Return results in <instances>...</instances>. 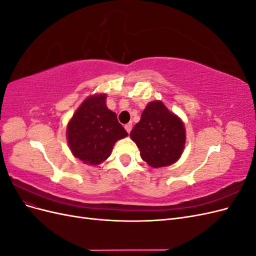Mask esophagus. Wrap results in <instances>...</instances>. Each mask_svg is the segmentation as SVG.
<instances>
[{
    "mask_svg": "<svg viewBox=\"0 0 256 256\" xmlns=\"http://www.w3.org/2000/svg\"><path fill=\"white\" fill-rule=\"evenodd\" d=\"M125 129H126V131H127L128 134H130L131 129H132V122H128V124H126V125H125Z\"/></svg>",
    "mask_w": 256,
    "mask_h": 256,
    "instance_id": "obj_1",
    "label": "esophagus"
}]
</instances>
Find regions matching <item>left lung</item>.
Wrapping results in <instances>:
<instances>
[{
	"label": "left lung",
	"instance_id": "8db88e82",
	"mask_svg": "<svg viewBox=\"0 0 256 256\" xmlns=\"http://www.w3.org/2000/svg\"><path fill=\"white\" fill-rule=\"evenodd\" d=\"M130 136L142 159L152 168L173 164L180 159L186 141L182 122L161 102L147 104Z\"/></svg>",
	"mask_w": 256,
	"mask_h": 256
}]
</instances>
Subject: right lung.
<instances>
[{
    "instance_id": "add662e5",
    "label": "right lung",
    "mask_w": 256,
    "mask_h": 256,
    "mask_svg": "<svg viewBox=\"0 0 256 256\" xmlns=\"http://www.w3.org/2000/svg\"><path fill=\"white\" fill-rule=\"evenodd\" d=\"M104 95L85 99L67 127V138L74 156L85 164L96 166L111 154L115 142L128 136L106 106Z\"/></svg>"
}]
</instances>
